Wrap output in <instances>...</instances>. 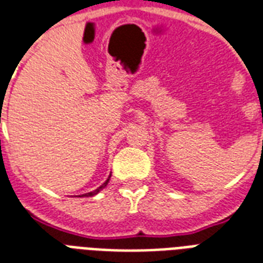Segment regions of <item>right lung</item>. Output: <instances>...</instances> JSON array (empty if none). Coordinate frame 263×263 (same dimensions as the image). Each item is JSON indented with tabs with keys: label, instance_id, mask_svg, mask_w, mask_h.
I'll return each instance as SVG.
<instances>
[{
	"label": "right lung",
	"instance_id": "1",
	"mask_svg": "<svg viewBox=\"0 0 263 263\" xmlns=\"http://www.w3.org/2000/svg\"><path fill=\"white\" fill-rule=\"evenodd\" d=\"M110 176H111V175H110ZM107 182H109V179L106 180L105 183H103V185H102V186H99V187H98V189H96V190H93V192H91V193H85V194H83V196H87V197H91V196H95V194L99 193L100 190L103 189V187H105V186L107 185Z\"/></svg>",
	"mask_w": 263,
	"mask_h": 263
}]
</instances>
